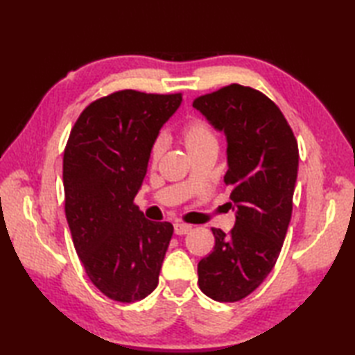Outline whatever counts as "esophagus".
I'll return each instance as SVG.
<instances>
[{"instance_id": "1", "label": "esophagus", "mask_w": 355, "mask_h": 355, "mask_svg": "<svg viewBox=\"0 0 355 355\" xmlns=\"http://www.w3.org/2000/svg\"><path fill=\"white\" fill-rule=\"evenodd\" d=\"M192 229L191 224H184V223H175L173 224V230H175V235H186L189 233Z\"/></svg>"}]
</instances>
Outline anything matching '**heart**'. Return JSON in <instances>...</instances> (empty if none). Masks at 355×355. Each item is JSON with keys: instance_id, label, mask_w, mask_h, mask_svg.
I'll return each mask as SVG.
<instances>
[{"instance_id": "1", "label": "heart", "mask_w": 355, "mask_h": 355, "mask_svg": "<svg viewBox=\"0 0 355 355\" xmlns=\"http://www.w3.org/2000/svg\"><path fill=\"white\" fill-rule=\"evenodd\" d=\"M182 139L191 154L205 146L216 145V135L212 125L198 117L187 120V122L183 125ZM163 150H164V140L162 137H158L154 140L153 146H150V150H149L150 163L155 164L158 160H160V157L163 155Z\"/></svg>"}]
</instances>
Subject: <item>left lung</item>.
Instances as JSON below:
<instances>
[{"label": "left lung", "mask_w": 355, "mask_h": 355, "mask_svg": "<svg viewBox=\"0 0 355 355\" xmlns=\"http://www.w3.org/2000/svg\"><path fill=\"white\" fill-rule=\"evenodd\" d=\"M227 137L236 223L227 235L212 227L214 252L198 262L200 290L218 302H238L273 270L293 212L297 140L282 111L258 89L230 84L193 101Z\"/></svg>", "instance_id": "1"}]
</instances>
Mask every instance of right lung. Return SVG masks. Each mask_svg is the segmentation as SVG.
Segmentation results:
<instances>
[{
	"label": "right lung",
	"mask_w": 355,
	"mask_h": 355,
	"mask_svg": "<svg viewBox=\"0 0 355 355\" xmlns=\"http://www.w3.org/2000/svg\"><path fill=\"white\" fill-rule=\"evenodd\" d=\"M183 94L120 89L80 112L64 149L65 216L89 281L116 302L155 290L173 233L134 202L158 131Z\"/></svg>",
	"instance_id": "1"
}]
</instances>
